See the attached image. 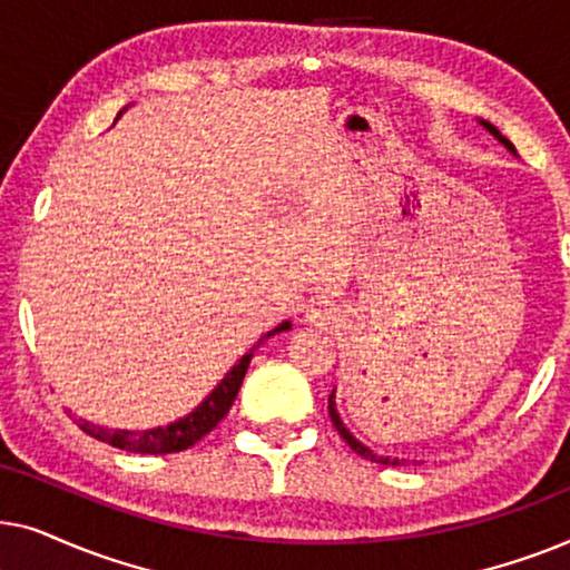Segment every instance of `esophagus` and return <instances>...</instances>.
Returning <instances> with one entry per match:
<instances>
[{"label": "esophagus", "instance_id": "34e87169", "mask_svg": "<svg viewBox=\"0 0 570 570\" xmlns=\"http://www.w3.org/2000/svg\"><path fill=\"white\" fill-rule=\"evenodd\" d=\"M318 314H316V311H311V318H316Z\"/></svg>", "mask_w": 570, "mask_h": 570}]
</instances>
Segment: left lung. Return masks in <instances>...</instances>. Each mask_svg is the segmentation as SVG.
Instances as JSON below:
<instances>
[{
  "mask_svg": "<svg viewBox=\"0 0 570 570\" xmlns=\"http://www.w3.org/2000/svg\"><path fill=\"white\" fill-rule=\"evenodd\" d=\"M482 124H485V129L490 131V135H493V137H498V139H501V142H503L505 147H509V150L513 153V145L509 142V139H505V137L501 135V131H498V129L493 127V124H488V121H482ZM330 417H332V423H334V428H337V433L342 435V441H345V443H347V446L355 451V454H361L363 459H371V462H379V464H392V466H396V464H400V459H389V456L384 459V456H376V454H373V451H371L368 446H363V443H361V441H355V439H353V433H350V431H347V428H345V425H342V420H340V415H337V410H334V400H332V396H330Z\"/></svg>",
  "mask_w": 570,
  "mask_h": 570,
  "instance_id": "left-lung-1",
  "label": "left lung"
}]
</instances>
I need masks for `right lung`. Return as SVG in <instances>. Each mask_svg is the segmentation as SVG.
Returning <instances> with one entry per match:
<instances>
[{
	"label": "right lung",
	"instance_id": "obj_1",
	"mask_svg": "<svg viewBox=\"0 0 570 570\" xmlns=\"http://www.w3.org/2000/svg\"><path fill=\"white\" fill-rule=\"evenodd\" d=\"M285 330H291V322L279 324L277 330H272L267 334V337ZM248 361H252V350H248V353L233 365L228 376L217 384L215 392L209 394L207 400L191 412V415L178 420V423H170L168 428H155V431L135 433V431H108V428L85 423V420H77V423H80V431L92 435L96 441L111 443V446L124 449V451H135V454H174V451H184L205 439V435L213 431L225 415H228L230 404L236 402L238 389L244 384Z\"/></svg>",
	"mask_w": 570,
	"mask_h": 570
}]
</instances>
